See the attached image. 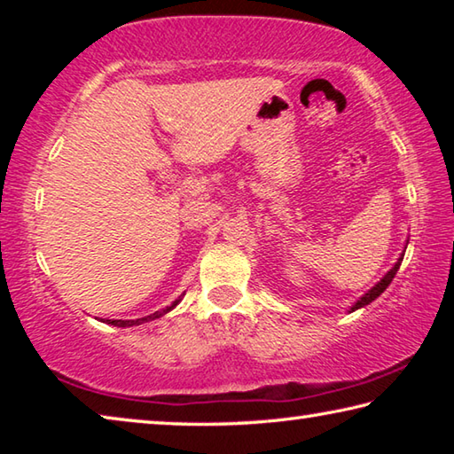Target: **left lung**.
I'll use <instances>...</instances> for the list:
<instances>
[{
  "mask_svg": "<svg viewBox=\"0 0 454 454\" xmlns=\"http://www.w3.org/2000/svg\"><path fill=\"white\" fill-rule=\"evenodd\" d=\"M404 256V254H403ZM403 256L401 258H398V262L393 266V268H390V270L387 272V274H384V278L379 282V284H376V286L374 288H371V290H368L366 292V294L363 296V298H360V301L355 304V306H352V312H355L356 309H363V306H366V304H371L372 301H374V298H379L380 294H382V292L384 290H387L388 288V284L390 282H393V278H395V276H396V272H398V268H401V262H403Z\"/></svg>",
  "mask_w": 454,
  "mask_h": 454,
  "instance_id": "left-lung-1",
  "label": "left lung"
}]
</instances>
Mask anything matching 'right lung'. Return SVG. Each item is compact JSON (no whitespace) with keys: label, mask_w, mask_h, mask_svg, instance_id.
Returning a JSON list of instances; mask_svg holds the SVG:
<instances>
[{"label":"right lung","mask_w":454,"mask_h":454,"mask_svg":"<svg viewBox=\"0 0 454 454\" xmlns=\"http://www.w3.org/2000/svg\"><path fill=\"white\" fill-rule=\"evenodd\" d=\"M182 296H184V294H182ZM182 296L176 298V301H174L170 306H166V309L153 312V314H150V317H145V318H137V320H110V322H107V325H114V326H134V325H142V322H148V320H156V318H160V317H164L166 312H170V310L174 309V306L182 301Z\"/></svg>","instance_id":"1"}]
</instances>
